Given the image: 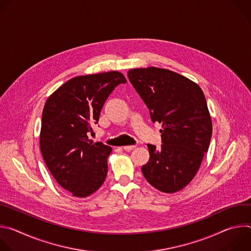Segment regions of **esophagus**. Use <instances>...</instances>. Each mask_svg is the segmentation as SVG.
I'll list each match as a JSON object with an SVG mask.
<instances>
[{
	"label": "esophagus",
	"mask_w": 251,
	"mask_h": 251,
	"mask_svg": "<svg viewBox=\"0 0 251 251\" xmlns=\"http://www.w3.org/2000/svg\"><path fill=\"white\" fill-rule=\"evenodd\" d=\"M135 148H136L135 145H132V146H124V147H123V149H124L125 151H127V152H130V151H132V150L135 149Z\"/></svg>",
	"instance_id": "1"
}]
</instances>
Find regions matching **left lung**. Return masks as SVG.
<instances>
[{"instance_id":"8db88e82","label":"left lung","mask_w":251,"mask_h":251,"mask_svg":"<svg viewBox=\"0 0 251 251\" xmlns=\"http://www.w3.org/2000/svg\"><path fill=\"white\" fill-rule=\"evenodd\" d=\"M127 75L152 121L163 127V144L160 149L148 144L150 159L142 173L157 190L176 193L193 180L208 150L212 124L203 92L169 69L135 68Z\"/></svg>"}]
</instances>
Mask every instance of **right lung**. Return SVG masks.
I'll return each instance as SVG.
<instances>
[{"mask_svg": "<svg viewBox=\"0 0 251 251\" xmlns=\"http://www.w3.org/2000/svg\"><path fill=\"white\" fill-rule=\"evenodd\" d=\"M118 71L71 78L47 100L40 146L55 181L73 196L85 198L104 183L111 147L93 143L87 133L97 124L102 107L114 88L126 83Z\"/></svg>", "mask_w": 251, "mask_h": 251, "instance_id": "right-lung-1", "label": "right lung"}]
</instances>
